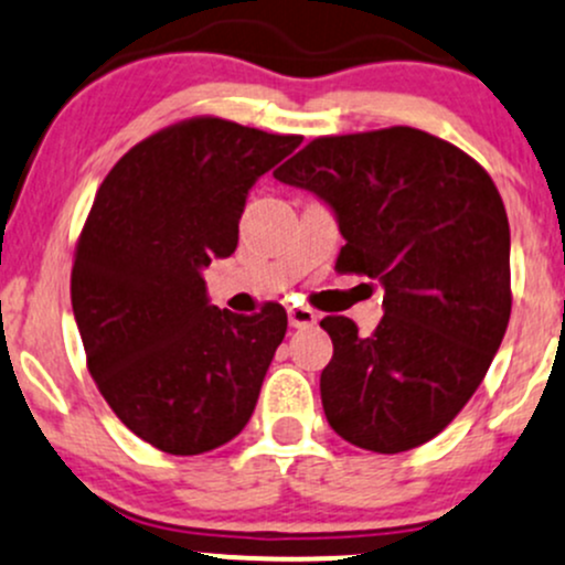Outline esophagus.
Segmentation results:
<instances>
[{
  "instance_id": "obj_1",
  "label": "esophagus",
  "mask_w": 565,
  "mask_h": 565,
  "mask_svg": "<svg viewBox=\"0 0 565 565\" xmlns=\"http://www.w3.org/2000/svg\"><path fill=\"white\" fill-rule=\"evenodd\" d=\"M287 316H289V324L297 327V330H300V327H313L316 321H319V313L306 306H292L287 311Z\"/></svg>"
}]
</instances>
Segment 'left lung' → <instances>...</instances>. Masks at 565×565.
I'll use <instances>...</instances> for the list:
<instances>
[{
  "mask_svg": "<svg viewBox=\"0 0 565 565\" xmlns=\"http://www.w3.org/2000/svg\"><path fill=\"white\" fill-rule=\"evenodd\" d=\"M273 177L330 206L345 238L334 268L386 292L373 334L345 316L321 321L334 345L327 420L373 454L429 443L472 399L510 324V222L493 179L407 126L313 139Z\"/></svg>",
  "mask_w": 565,
  "mask_h": 565,
  "instance_id": "8db88e82",
  "label": "left lung"
}]
</instances>
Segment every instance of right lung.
I'll use <instances>...</instances> for the list:
<instances>
[{"instance_id":"add662e5","label":"right lung","mask_w":565,"mask_h":565,"mask_svg":"<svg viewBox=\"0 0 565 565\" xmlns=\"http://www.w3.org/2000/svg\"><path fill=\"white\" fill-rule=\"evenodd\" d=\"M300 141L195 117L128 150L96 192L72 268L74 321L98 392L163 454H206L249 424L287 311L212 306L203 268L235 252L254 182Z\"/></svg>"}]
</instances>
